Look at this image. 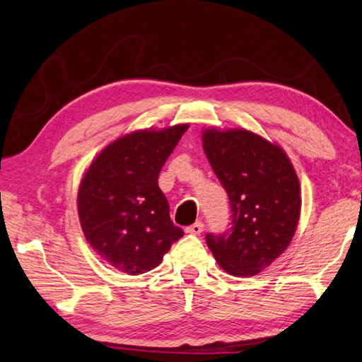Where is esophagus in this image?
Wrapping results in <instances>:
<instances>
[{
	"instance_id": "esophagus-1",
	"label": "esophagus",
	"mask_w": 362,
	"mask_h": 362,
	"mask_svg": "<svg viewBox=\"0 0 362 362\" xmlns=\"http://www.w3.org/2000/svg\"><path fill=\"white\" fill-rule=\"evenodd\" d=\"M204 229V224L202 221H197L194 224H190V226L186 228V232L187 234H194V235H199Z\"/></svg>"
}]
</instances>
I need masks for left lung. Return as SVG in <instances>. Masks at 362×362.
<instances>
[{
  "instance_id": "obj_1",
  "label": "left lung",
  "mask_w": 362,
  "mask_h": 362,
  "mask_svg": "<svg viewBox=\"0 0 362 362\" xmlns=\"http://www.w3.org/2000/svg\"><path fill=\"white\" fill-rule=\"evenodd\" d=\"M203 148L230 203V229L206 235L232 276H255L282 255L300 216V186L285 151L247 130L203 132Z\"/></svg>"
}]
</instances>
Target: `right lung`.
<instances>
[{"label":"right lung","mask_w":362,"mask_h":362,"mask_svg":"<svg viewBox=\"0 0 362 362\" xmlns=\"http://www.w3.org/2000/svg\"><path fill=\"white\" fill-rule=\"evenodd\" d=\"M189 125L141 130L111 142L88 167L77 209L86 242L120 272L156 268L184 235L158 186L160 168Z\"/></svg>","instance_id":"right-lung-1"}]
</instances>
